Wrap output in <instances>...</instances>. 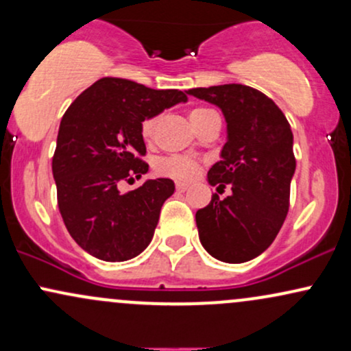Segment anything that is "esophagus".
I'll return each mask as SVG.
<instances>
[{
    "instance_id": "1",
    "label": "esophagus",
    "mask_w": 351,
    "mask_h": 351,
    "mask_svg": "<svg viewBox=\"0 0 351 351\" xmlns=\"http://www.w3.org/2000/svg\"><path fill=\"white\" fill-rule=\"evenodd\" d=\"M188 186H189V184H188V183H184V181H176V189H178L180 193L186 191Z\"/></svg>"
}]
</instances>
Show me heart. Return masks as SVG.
Wrapping results in <instances>:
<instances>
[{
    "label": "heart",
    "mask_w": 351,
    "mask_h": 351,
    "mask_svg": "<svg viewBox=\"0 0 351 351\" xmlns=\"http://www.w3.org/2000/svg\"><path fill=\"white\" fill-rule=\"evenodd\" d=\"M209 108L204 107H196L189 110V122L196 123L199 119H203L204 115H208ZM155 127H156V119L155 117H150V119L143 120L142 123V136L145 142H150L155 135ZM156 170H158L162 175H168L173 176V178H181V180H188L193 178V176L198 173V163L195 162L189 156H183V155H170L165 156V158L160 160L156 163Z\"/></svg>",
    "instance_id": "obj_1"
}]
</instances>
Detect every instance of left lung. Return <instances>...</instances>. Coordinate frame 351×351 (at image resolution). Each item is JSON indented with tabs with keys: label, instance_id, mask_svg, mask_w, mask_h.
<instances>
[{
	"label": "left lung",
	"instance_id": "1",
	"mask_svg": "<svg viewBox=\"0 0 351 351\" xmlns=\"http://www.w3.org/2000/svg\"><path fill=\"white\" fill-rule=\"evenodd\" d=\"M186 94L219 107L228 130L208 183L217 189L231 184V195H213L196 211L199 241L217 261L247 263L272 244L287 216L295 173L291 125L272 99L243 84L189 88Z\"/></svg>",
	"mask_w": 351,
	"mask_h": 351
}]
</instances>
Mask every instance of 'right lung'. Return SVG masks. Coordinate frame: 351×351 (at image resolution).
Wrapping results in <instances>:
<instances>
[{
	"label": "right lung",
	"mask_w": 351,
	"mask_h": 351,
	"mask_svg": "<svg viewBox=\"0 0 351 351\" xmlns=\"http://www.w3.org/2000/svg\"><path fill=\"white\" fill-rule=\"evenodd\" d=\"M186 92L104 77L67 108L59 125L52 176L64 224L84 251L107 263L134 259L150 244L160 209L175 193L170 178L147 180L122 195L120 181L142 178L148 165L142 123Z\"/></svg>",
	"instance_id": "1"
}]
</instances>
